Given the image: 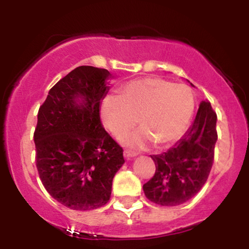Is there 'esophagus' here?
Instances as JSON below:
<instances>
[{
	"instance_id": "esophagus-1",
	"label": "esophagus",
	"mask_w": 249,
	"mask_h": 249,
	"mask_svg": "<svg viewBox=\"0 0 249 249\" xmlns=\"http://www.w3.org/2000/svg\"><path fill=\"white\" fill-rule=\"evenodd\" d=\"M136 156H137V153L132 152V151H130V150L124 151V157L127 159V160H130V159H132L133 157H136Z\"/></svg>"
}]
</instances>
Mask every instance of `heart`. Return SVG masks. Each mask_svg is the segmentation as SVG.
Listing matches in <instances>:
<instances>
[{"label":"heart","instance_id":"obj_1","mask_svg":"<svg viewBox=\"0 0 249 249\" xmlns=\"http://www.w3.org/2000/svg\"><path fill=\"white\" fill-rule=\"evenodd\" d=\"M194 112L192 89L173 84L161 77H145L126 83L118 95H107L101 104V116L107 130L121 139L136 126L142 131L123 142L133 148L150 142L165 146L185 132Z\"/></svg>","mask_w":249,"mask_h":249}]
</instances>
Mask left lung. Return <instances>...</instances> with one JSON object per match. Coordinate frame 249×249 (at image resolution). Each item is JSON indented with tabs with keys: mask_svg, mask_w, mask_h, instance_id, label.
Listing matches in <instances>:
<instances>
[{
	"mask_svg": "<svg viewBox=\"0 0 249 249\" xmlns=\"http://www.w3.org/2000/svg\"><path fill=\"white\" fill-rule=\"evenodd\" d=\"M216 139V113L206 99L185 136L166 152L151 156L156 172L142 186L146 198L161 206H178L192 199L210 176Z\"/></svg>",
	"mask_w": 249,
	"mask_h": 249,
	"instance_id": "obj_1",
	"label": "left lung"
}]
</instances>
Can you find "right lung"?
<instances>
[{
    "instance_id": "right-lung-1",
    "label": "right lung",
    "mask_w": 249,
    "mask_h": 249,
    "mask_svg": "<svg viewBox=\"0 0 249 249\" xmlns=\"http://www.w3.org/2000/svg\"><path fill=\"white\" fill-rule=\"evenodd\" d=\"M108 77L107 69L76 68L50 89L37 115L34 142L39 179L53 199L71 210L104 206L125 161L123 147L101 121Z\"/></svg>"
}]
</instances>
